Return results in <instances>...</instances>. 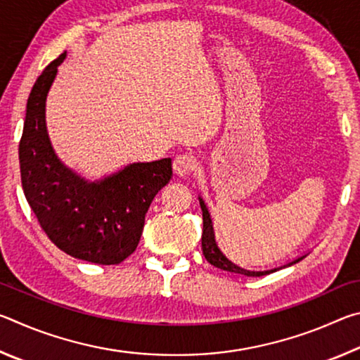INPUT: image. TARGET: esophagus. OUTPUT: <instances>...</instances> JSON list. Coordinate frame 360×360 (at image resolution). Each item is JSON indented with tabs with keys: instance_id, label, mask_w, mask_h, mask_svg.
Instances as JSON below:
<instances>
[{
	"instance_id": "1",
	"label": "esophagus",
	"mask_w": 360,
	"mask_h": 360,
	"mask_svg": "<svg viewBox=\"0 0 360 360\" xmlns=\"http://www.w3.org/2000/svg\"><path fill=\"white\" fill-rule=\"evenodd\" d=\"M195 167H197V163H195V157L192 154H179L173 162V172L181 178L191 176Z\"/></svg>"
}]
</instances>
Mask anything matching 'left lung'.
<instances>
[{
    "label": "left lung",
    "instance_id": "8db88e82",
    "mask_svg": "<svg viewBox=\"0 0 360 360\" xmlns=\"http://www.w3.org/2000/svg\"><path fill=\"white\" fill-rule=\"evenodd\" d=\"M200 205H202V211H203V235H202V249H203V255L205 259L210 262L211 265H214L217 268H221V270L225 271H231V273H238V275H245V276H264L268 275V273H273L279 270V268H275V270H266V271H249L245 270V268H240L236 266L235 264H231V262L225 257V255L219 251V248L216 246V241H214V231H212V224H211V217H210V212L206 210L205 203L200 200ZM303 257H298L297 260L290 262V264L284 265V266H290L297 264V262H300Z\"/></svg>",
    "mask_w": 360,
    "mask_h": 360
}]
</instances>
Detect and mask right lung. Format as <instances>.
I'll return each mask as SVG.
<instances>
[{"label": "right lung", "mask_w": 360, "mask_h": 360, "mask_svg": "<svg viewBox=\"0 0 360 360\" xmlns=\"http://www.w3.org/2000/svg\"><path fill=\"white\" fill-rule=\"evenodd\" d=\"M66 52L36 79L19 144L22 187L30 208L53 245L71 257L100 265L124 262L141 238L146 212L172 179V158L133 163L87 182L58 160L46 130V96Z\"/></svg>", "instance_id": "obj_1"}]
</instances>
